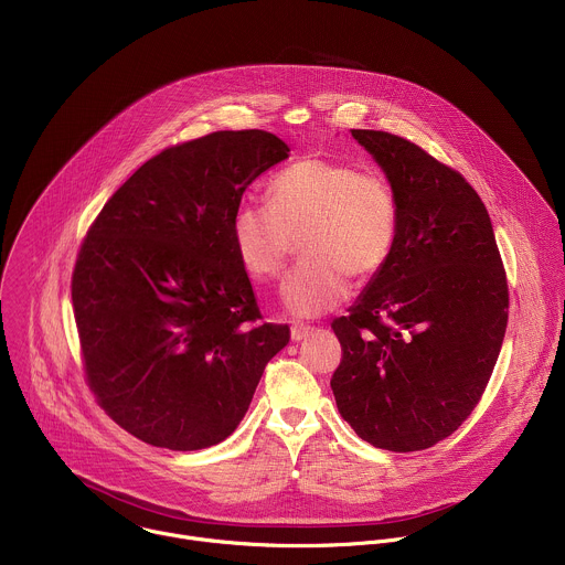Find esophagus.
I'll return each mask as SVG.
<instances>
[{
    "mask_svg": "<svg viewBox=\"0 0 565 565\" xmlns=\"http://www.w3.org/2000/svg\"><path fill=\"white\" fill-rule=\"evenodd\" d=\"M311 333H313V327H309V324H294V327H291V340H294V342H302V340H307Z\"/></svg>",
    "mask_w": 565,
    "mask_h": 565,
    "instance_id": "1",
    "label": "esophagus"
}]
</instances>
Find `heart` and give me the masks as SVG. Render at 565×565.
Returning a JSON list of instances; mask_svg holds the SVG:
<instances>
[{
  "label": "heart",
  "mask_w": 565,
  "mask_h": 565,
  "mask_svg": "<svg viewBox=\"0 0 565 565\" xmlns=\"http://www.w3.org/2000/svg\"><path fill=\"white\" fill-rule=\"evenodd\" d=\"M267 196L269 205L245 201L234 210L232 245L252 278L269 280L298 238L302 263L280 285V302L296 318L335 309L349 294V276L366 280L393 254L399 201L382 172L307 157L280 170Z\"/></svg>",
  "instance_id": "b5f03b06"
}]
</instances>
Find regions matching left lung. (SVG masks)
Wrapping results in <instances>:
<instances>
[{"label":"left lung","mask_w":565,"mask_h":565,"mask_svg":"<svg viewBox=\"0 0 565 565\" xmlns=\"http://www.w3.org/2000/svg\"><path fill=\"white\" fill-rule=\"evenodd\" d=\"M351 137L393 183L399 230L386 265L331 324L342 344L331 388L358 437L422 450L461 426L490 380L508 322L505 271L461 174L402 137Z\"/></svg>","instance_id":"1"}]
</instances>
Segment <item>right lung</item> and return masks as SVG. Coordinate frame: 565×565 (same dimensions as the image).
Wrapping results in <instances>:
<instances>
[{"instance_id":"right-lung-1","label":"right lung","mask_w":565,"mask_h":565,"mask_svg":"<svg viewBox=\"0 0 565 565\" xmlns=\"http://www.w3.org/2000/svg\"><path fill=\"white\" fill-rule=\"evenodd\" d=\"M289 148L223 130L143 163L104 205L73 274L88 384L146 444L201 450L245 417L287 324L252 327L258 302L230 234L256 177Z\"/></svg>"}]
</instances>
